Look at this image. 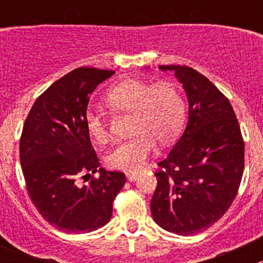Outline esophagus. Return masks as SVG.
<instances>
[{
  "label": "esophagus",
  "instance_id": "esophagus-1",
  "mask_svg": "<svg viewBox=\"0 0 263 263\" xmlns=\"http://www.w3.org/2000/svg\"><path fill=\"white\" fill-rule=\"evenodd\" d=\"M126 177H127V179H128L129 182H134V181H136L137 178H139V174H136V173H127Z\"/></svg>",
  "mask_w": 263,
  "mask_h": 263
}]
</instances>
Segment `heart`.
I'll list each match as a JSON object with an SVG mask.
<instances>
[{
	"label": "heart",
	"mask_w": 263,
	"mask_h": 263,
	"mask_svg": "<svg viewBox=\"0 0 263 263\" xmlns=\"http://www.w3.org/2000/svg\"><path fill=\"white\" fill-rule=\"evenodd\" d=\"M108 105L116 110L132 113L128 140L118 142L107 156L108 165L117 171H141L155 151L156 140L173 141L184 122L185 105L179 90L171 82L151 85L137 79H127L108 91ZM85 126L95 141L108 139V127L100 112L85 113Z\"/></svg>",
	"instance_id": "obj_1"
}]
</instances>
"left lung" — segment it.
I'll use <instances>...</instances> for the list:
<instances>
[{
  "label": "left lung",
  "instance_id": "obj_1",
  "mask_svg": "<svg viewBox=\"0 0 263 263\" xmlns=\"http://www.w3.org/2000/svg\"><path fill=\"white\" fill-rule=\"evenodd\" d=\"M173 71L188 99V122L169 155L158 164L151 215L159 227L193 235L220 219L237 196L245 169V141L228 98L188 66Z\"/></svg>",
  "mask_w": 263,
  "mask_h": 263
}]
</instances>
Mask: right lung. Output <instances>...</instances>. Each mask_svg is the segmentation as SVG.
<instances>
[{"instance_id": "obj_1", "label": "right lung", "mask_w": 263, "mask_h": 263, "mask_svg": "<svg viewBox=\"0 0 263 263\" xmlns=\"http://www.w3.org/2000/svg\"><path fill=\"white\" fill-rule=\"evenodd\" d=\"M115 71L80 67L53 82L35 100L24 123L20 163L29 197L57 229L90 233L112 217L113 201L126 183L121 172L99 168L85 126L95 87ZM100 177L80 187V175Z\"/></svg>"}]
</instances>
